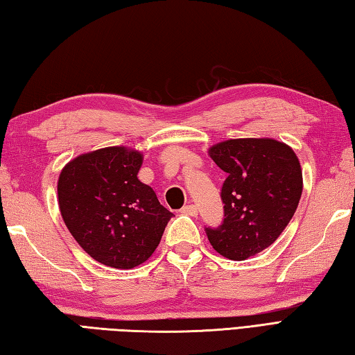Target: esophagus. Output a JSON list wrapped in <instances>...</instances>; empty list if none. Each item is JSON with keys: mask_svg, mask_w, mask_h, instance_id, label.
<instances>
[{"mask_svg": "<svg viewBox=\"0 0 355 355\" xmlns=\"http://www.w3.org/2000/svg\"><path fill=\"white\" fill-rule=\"evenodd\" d=\"M180 213L187 214V216H198V207L193 205V204L185 205V207L180 208Z\"/></svg>", "mask_w": 355, "mask_h": 355, "instance_id": "esophagus-1", "label": "esophagus"}]
</instances>
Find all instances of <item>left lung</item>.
Segmentation results:
<instances>
[{"label":"left lung","mask_w":355,"mask_h":355,"mask_svg":"<svg viewBox=\"0 0 355 355\" xmlns=\"http://www.w3.org/2000/svg\"><path fill=\"white\" fill-rule=\"evenodd\" d=\"M208 155L227 179L223 220L205 233L219 254L245 260L276 242L293 219L303 190L300 162L291 147L268 137L223 141Z\"/></svg>","instance_id":"8db88e82"}]
</instances>
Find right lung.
Segmentation results:
<instances>
[{"label": "right lung", "instance_id": "add662e5", "mask_svg": "<svg viewBox=\"0 0 355 355\" xmlns=\"http://www.w3.org/2000/svg\"><path fill=\"white\" fill-rule=\"evenodd\" d=\"M141 165L139 151L107 147L75 157L58 180V204L71 236L112 268L146 262L173 216L137 179Z\"/></svg>", "mask_w": 355, "mask_h": 355}]
</instances>
